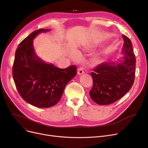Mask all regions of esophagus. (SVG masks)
<instances>
[{
  "label": "esophagus",
  "instance_id": "obj_1",
  "mask_svg": "<svg viewBox=\"0 0 148 148\" xmlns=\"http://www.w3.org/2000/svg\"><path fill=\"white\" fill-rule=\"evenodd\" d=\"M84 73H85V71H84V70H83V69L82 68H80L78 69L77 74L79 75H82L83 74H84Z\"/></svg>",
  "mask_w": 148,
  "mask_h": 148
}]
</instances>
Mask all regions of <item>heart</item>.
<instances>
[{"mask_svg":"<svg viewBox=\"0 0 148 148\" xmlns=\"http://www.w3.org/2000/svg\"><path fill=\"white\" fill-rule=\"evenodd\" d=\"M70 56H71L73 58H74V59H77L78 57V55H77V54L75 52H72V53H70Z\"/></svg>","mask_w":148,"mask_h":148,"instance_id":"heart-1","label":"heart"}]
</instances>
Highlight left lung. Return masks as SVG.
<instances>
[{"label": "left lung", "instance_id": "1", "mask_svg": "<svg viewBox=\"0 0 148 148\" xmlns=\"http://www.w3.org/2000/svg\"><path fill=\"white\" fill-rule=\"evenodd\" d=\"M124 43L121 50L123 57L117 61L103 62L91 73L93 87L90 97L96 103L107 105L117 101L131 89L136 73V59L131 41L122 35Z\"/></svg>", "mask_w": 148, "mask_h": 148}]
</instances>
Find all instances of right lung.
Returning a JSON list of instances; mask_svg holds the SVG:
<instances>
[{
	"mask_svg": "<svg viewBox=\"0 0 148 148\" xmlns=\"http://www.w3.org/2000/svg\"><path fill=\"white\" fill-rule=\"evenodd\" d=\"M50 30H36L22 40L16 49L12 67V77L19 94L25 101L38 108L56 105L65 86L77 74L75 66L60 69L43 61L35 53L34 38Z\"/></svg>",
	"mask_w": 148,
	"mask_h": 148,
	"instance_id": "add662e5",
	"label": "right lung"
}]
</instances>
